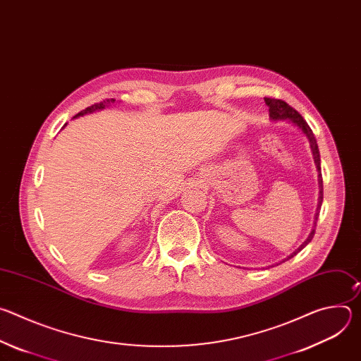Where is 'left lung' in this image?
Returning a JSON list of instances; mask_svg holds the SVG:
<instances>
[{"mask_svg": "<svg viewBox=\"0 0 361 361\" xmlns=\"http://www.w3.org/2000/svg\"><path fill=\"white\" fill-rule=\"evenodd\" d=\"M266 104L269 107V113H270V118L271 120H288L291 121L294 126H297L302 133L304 135L308 138V141H310V147H312V152H313V157H314V163H316V167H317V171H319V187H320V194H319V205H317V212H316V216H314V228L312 230L310 235L307 237V240L291 254L287 257V260H290L291 257H294L298 251H301L308 243H310L314 237V233H316V227H317V220H319V214H320V207H322V202H323V177H322V167H320V151H319V145H317V141H316V137L312 131V128L308 127V124L305 123V120L293 109L290 107L286 101L283 99H277V98H264Z\"/></svg>", "mask_w": 361, "mask_h": 361, "instance_id": "left-lung-1", "label": "left lung"}]
</instances>
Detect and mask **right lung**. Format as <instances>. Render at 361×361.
Instances as JSON below:
<instances>
[{"label":"right lung","instance_id":"add662e5","mask_svg":"<svg viewBox=\"0 0 361 361\" xmlns=\"http://www.w3.org/2000/svg\"><path fill=\"white\" fill-rule=\"evenodd\" d=\"M116 99L114 98H111V99H104V101H101V102H97V104H92V106H90V107H87L85 110H82L81 113H78L75 117H78V116H84V114H87V113H92V111H97V110H102L104 109L106 106H109V104H111V102H114ZM74 117V118H75ZM66 127V126H64Z\"/></svg>","mask_w":361,"mask_h":361}]
</instances>
